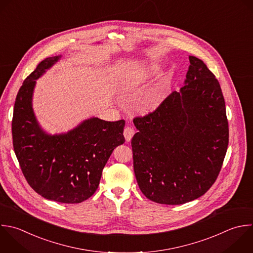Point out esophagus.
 Here are the masks:
<instances>
[{
    "instance_id": "esophagus-1",
    "label": "esophagus",
    "mask_w": 253,
    "mask_h": 253,
    "mask_svg": "<svg viewBox=\"0 0 253 253\" xmlns=\"http://www.w3.org/2000/svg\"><path fill=\"white\" fill-rule=\"evenodd\" d=\"M134 133H135V130L131 126H126V128L124 130V135H125V138H126V141H129L132 138Z\"/></svg>"
}]
</instances>
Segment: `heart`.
Returning <instances> with one entry per match:
<instances>
[{"mask_svg": "<svg viewBox=\"0 0 253 253\" xmlns=\"http://www.w3.org/2000/svg\"><path fill=\"white\" fill-rule=\"evenodd\" d=\"M157 67L154 65H148L138 67L130 71L125 81L124 88L128 92H134L141 89L149 79L156 73ZM167 96V90L165 85H158L149 90L140 100V107L145 111H151L159 107Z\"/></svg>", "mask_w": 253, "mask_h": 253, "instance_id": "heart-1", "label": "heart"}]
</instances>
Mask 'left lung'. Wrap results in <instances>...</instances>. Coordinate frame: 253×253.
Returning <instances> with one entry per match:
<instances>
[{
    "mask_svg": "<svg viewBox=\"0 0 253 253\" xmlns=\"http://www.w3.org/2000/svg\"><path fill=\"white\" fill-rule=\"evenodd\" d=\"M185 85L153 112L135 117L133 169L143 195L163 205L203 196L215 182L228 145L223 95L215 76L195 56Z\"/></svg>",
    "mask_w": 253,
    "mask_h": 253,
    "instance_id": "8db88e82",
    "label": "left lung"
}]
</instances>
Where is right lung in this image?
Masks as SVG:
<instances>
[{
	"instance_id": "right-lung-1",
	"label": "right lung",
	"mask_w": 253,
	"mask_h": 253,
	"mask_svg": "<svg viewBox=\"0 0 253 253\" xmlns=\"http://www.w3.org/2000/svg\"><path fill=\"white\" fill-rule=\"evenodd\" d=\"M60 56L42 60L24 81L14 108L13 145L29 185L45 199L77 204L98 189L113 150L125 142V120L84 121L76 128L48 135L39 126L32 107L36 80Z\"/></svg>"
}]
</instances>
